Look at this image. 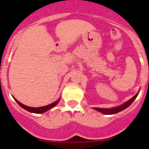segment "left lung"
I'll list each match as a JSON object with an SVG mask.
<instances>
[{
  "label": "left lung",
  "mask_w": 149,
  "mask_h": 149,
  "mask_svg": "<svg viewBox=\"0 0 149 149\" xmlns=\"http://www.w3.org/2000/svg\"><path fill=\"white\" fill-rule=\"evenodd\" d=\"M138 95H139V93H137V94H136V95L133 97V98L130 99V100H128L127 102H126L125 103L123 104L120 105V106L117 107L111 108V109H107V108L95 107L94 108V109H96V110L102 112V113L105 114V115H112V114L118 113V112H120V111H122V110H124L125 109H126L127 107H128L130 106L132 103H133V102L136 100Z\"/></svg>",
  "instance_id": "1"
}]
</instances>
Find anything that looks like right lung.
Masks as SVG:
<instances>
[{"mask_svg":"<svg viewBox=\"0 0 149 149\" xmlns=\"http://www.w3.org/2000/svg\"><path fill=\"white\" fill-rule=\"evenodd\" d=\"M14 100H15V101L16 102L19 104V106H21L22 108H24V109L27 110L28 112H33V113H44V112H45L46 111L49 110V109H51V108H52V107H54L55 106H56V105L58 104V103L59 102L61 98L58 99V100H57L56 102H53L52 104H49L47 105V106L40 107H31L26 106V105H24V104H23L19 102L17 100H16L15 98H14Z\"/></svg>","mask_w":149,"mask_h":149,"instance_id":"obj_1","label":"right lung"}]
</instances>
